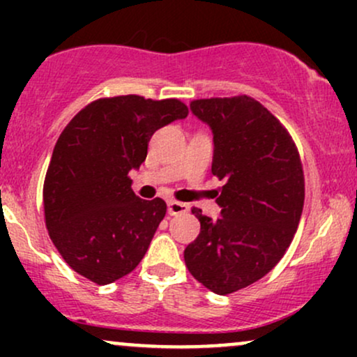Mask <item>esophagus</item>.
Returning a JSON list of instances; mask_svg holds the SVG:
<instances>
[{
	"label": "esophagus",
	"instance_id": "34e87169",
	"mask_svg": "<svg viewBox=\"0 0 357 357\" xmlns=\"http://www.w3.org/2000/svg\"><path fill=\"white\" fill-rule=\"evenodd\" d=\"M188 210H190V206H188L186 203L176 202V199H171V202H167V213H169L171 216L181 215V213H186Z\"/></svg>",
	"mask_w": 357,
	"mask_h": 357
}]
</instances>
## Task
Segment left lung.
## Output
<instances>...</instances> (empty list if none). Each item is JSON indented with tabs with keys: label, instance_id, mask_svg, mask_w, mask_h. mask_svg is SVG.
<instances>
[{
	"label": "left lung",
	"instance_id": "left-lung-1",
	"mask_svg": "<svg viewBox=\"0 0 357 357\" xmlns=\"http://www.w3.org/2000/svg\"><path fill=\"white\" fill-rule=\"evenodd\" d=\"M190 107L211 127V173L225 184L216 198L221 218L191 210L202 230L184 261L199 284L227 296L260 280L285 255L304 208V169L289 130L253 97L198 99Z\"/></svg>",
	"mask_w": 357,
	"mask_h": 357
}]
</instances>
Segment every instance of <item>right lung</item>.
Instances as JSON below:
<instances>
[{
  "mask_svg": "<svg viewBox=\"0 0 357 357\" xmlns=\"http://www.w3.org/2000/svg\"><path fill=\"white\" fill-rule=\"evenodd\" d=\"M188 116L178 99H97L61 130L43 183L48 235L68 267L97 285L137 267L166 215L161 198L134 195L130 169L158 129Z\"/></svg>",
  "mask_w": 357,
  "mask_h": 357,
  "instance_id": "right-lung-1",
  "label": "right lung"
}]
</instances>
